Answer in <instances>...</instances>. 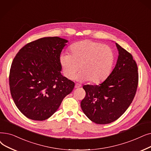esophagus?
I'll return each instance as SVG.
<instances>
[{"label": "esophagus", "instance_id": "esophagus-1", "mask_svg": "<svg viewBox=\"0 0 151 151\" xmlns=\"http://www.w3.org/2000/svg\"><path fill=\"white\" fill-rule=\"evenodd\" d=\"M80 87H81V85H80V84H76L75 85V88H80Z\"/></svg>", "mask_w": 151, "mask_h": 151}]
</instances>
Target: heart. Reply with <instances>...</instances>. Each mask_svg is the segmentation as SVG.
Returning a JSON list of instances; mask_svg holds the SVG:
<instances>
[{
  "mask_svg": "<svg viewBox=\"0 0 151 151\" xmlns=\"http://www.w3.org/2000/svg\"><path fill=\"white\" fill-rule=\"evenodd\" d=\"M115 62L112 49L91 40L76 42L70 48V54L63 53L59 62L63 75L73 80L79 67L77 78L99 84L106 80L112 72Z\"/></svg>",
  "mask_w": 151,
  "mask_h": 151,
  "instance_id": "b5f03b06",
  "label": "heart"
}]
</instances>
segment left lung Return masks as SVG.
<instances>
[{"instance_id": "1", "label": "left lung", "mask_w": 151, "mask_h": 151, "mask_svg": "<svg viewBox=\"0 0 151 151\" xmlns=\"http://www.w3.org/2000/svg\"><path fill=\"white\" fill-rule=\"evenodd\" d=\"M119 57L109 76L99 85H84L86 96L81 107L97 124L110 123L120 117L132 104L138 84V73L133 56L115 43Z\"/></svg>"}]
</instances>
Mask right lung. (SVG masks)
Wrapping results in <instances>:
<instances>
[{"label":"right lung","instance_id":"1","mask_svg":"<svg viewBox=\"0 0 151 151\" xmlns=\"http://www.w3.org/2000/svg\"><path fill=\"white\" fill-rule=\"evenodd\" d=\"M68 40L39 39L25 45L12 62L9 75L12 97L19 110L33 120L53 115L75 83L61 74L59 58Z\"/></svg>","mask_w":151,"mask_h":151}]
</instances>
